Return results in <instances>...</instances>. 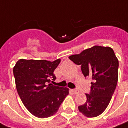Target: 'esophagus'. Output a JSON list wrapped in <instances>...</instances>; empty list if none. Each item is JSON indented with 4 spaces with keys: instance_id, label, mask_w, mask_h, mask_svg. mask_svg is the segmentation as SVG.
<instances>
[{
    "instance_id": "obj_1",
    "label": "esophagus",
    "mask_w": 128,
    "mask_h": 128,
    "mask_svg": "<svg viewBox=\"0 0 128 128\" xmlns=\"http://www.w3.org/2000/svg\"><path fill=\"white\" fill-rule=\"evenodd\" d=\"M71 91H72L74 94H77V93L78 92V90H77V89H72Z\"/></svg>"
}]
</instances>
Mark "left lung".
I'll return each mask as SVG.
<instances>
[{
  "mask_svg": "<svg viewBox=\"0 0 128 128\" xmlns=\"http://www.w3.org/2000/svg\"><path fill=\"white\" fill-rule=\"evenodd\" d=\"M69 59L80 65L84 77L92 78L90 92L86 94V101L78 110L88 118L101 115L109 105L118 80L119 62L113 49L94 46Z\"/></svg>",
  "mask_w": 128,
  "mask_h": 128,
  "instance_id": "8db88e82",
  "label": "left lung"
}]
</instances>
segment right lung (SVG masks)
I'll use <instances>...</instances> for the list:
<instances>
[{
    "label": "right lung",
    "instance_id": "right-lung-1",
    "mask_svg": "<svg viewBox=\"0 0 128 128\" xmlns=\"http://www.w3.org/2000/svg\"><path fill=\"white\" fill-rule=\"evenodd\" d=\"M60 62V59L53 62L20 59L13 68L18 95L27 110L37 118L54 115L69 93L68 88L50 83L56 78L54 71Z\"/></svg>",
    "mask_w": 128,
    "mask_h": 128
}]
</instances>
